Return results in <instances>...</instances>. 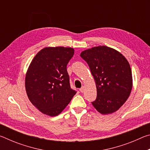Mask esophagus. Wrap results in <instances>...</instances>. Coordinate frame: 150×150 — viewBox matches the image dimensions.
<instances>
[{"label": "esophagus", "mask_w": 150, "mask_h": 150, "mask_svg": "<svg viewBox=\"0 0 150 150\" xmlns=\"http://www.w3.org/2000/svg\"><path fill=\"white\" fill-rule=\"evenodd\" d=\"M79 91H81V93H83V92H84V91H85V88H84V87H81V88H80V89H79Z\"/></svg>", "instance_id": "1"}]
</instances>
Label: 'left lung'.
<instances>
[{"instance_id":"left-lung-1","label":"left lung","mask_w":150,"mask_h":150,"mask_svg":"<svg viewBox=\"0 0 150 150\" xmlns=\"http://www.w3.org/2000/svg\"><path fill=\"white\" fill-rule=\"evenodd\" d=\"M81 57L87 63L95 79L96 110L108 115L118 110L130 96L132 75L130 64L120 52L105 45L83 51Z\"/></svg>"}]
</instances>
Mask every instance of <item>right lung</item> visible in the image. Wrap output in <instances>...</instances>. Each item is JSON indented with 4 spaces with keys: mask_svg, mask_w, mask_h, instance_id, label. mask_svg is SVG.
<instances>
[{
    "mask_svg": "<svg viewBox=\"0 0 150 150\" xmlns=\"http://www.w3.org/2000/svg\"><path fill=\"white\" fill-rule=\"evenodd\" d=\"M74 55L71 47H48L32 59L25 79L30 102L43 114L59 115L76 91L71 88L67 65Z\"/></svg>",
    "mask_w": 150,
    "mask_h": 150,
    "instance_id": "1",
    "label": "right lung"
}]
</instances>
